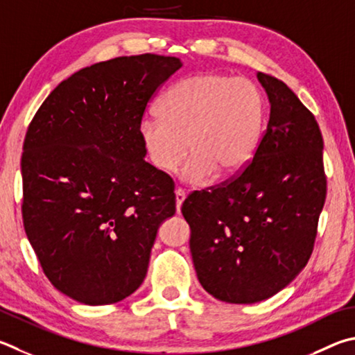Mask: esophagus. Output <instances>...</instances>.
I'll return each instance as SVG.
<instances>
[{
    "label": "esophagus",
    "instance_id": "34e87169",
    "mask_svg": "<svg viewBox=\"0 0 355 355\" xmlns=\"http://www.w3.org/2000/svg\"><path fill=\"white\" fill-rule=\"evenodd\" d=\"M184 198H186V194H184V191L183 189H175V206H177V212L180 214V211H182V205H183V202H184Z\"/></svg>",
    "mask_w": 355,
    "mask_h": 355
}]
</instances>
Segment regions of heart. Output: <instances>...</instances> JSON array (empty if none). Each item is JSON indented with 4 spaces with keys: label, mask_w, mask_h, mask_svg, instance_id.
<instances>
[{
    "label": "heart",
    "mask_w": 355,
    "mask_h": 355,
    "mask_svg": "<svg viewBox=\"0 0 355 355\" xmlns=\"http://www.w3.org/2000/svg\"><path fill=\"white\" fill-rule=\"evenodd\" d=\"M266 122V101L253 82L220 73L183 77L147 116L138 132L157 171L171 173L191 149L182 177L194 188L239 173L253 159Z\"/></svg>",
    "instance_id": "1"
}]
</instances>
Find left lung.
Segmentation results:
<instances>
[{
	"label": "left lung",
	"instance_id": "left-lung-1",
	"mask_svg": "<svg viewBox=\"0 0 355 355\" xmlns=\"http://www.w3.org/2000/svg\"><path fill=\"white\" fill-rule=\"evenodd\" d=\"M257 80L270 119L253 161L230 182L192 192L182 206L200 284L231 304L267 300L300 275L326 200L315 116L284 82L263 73Z\"/></svg>",
	"mask_w": 355,
	"mask_h": 355
}]
</instances>
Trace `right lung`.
I'll list each match as a JSON object with an SVG mask.
<instances>
[{
  "label": "right lung",
  "mask_w": 355,
  "mask_h": 355,
  "mask_svg": "<svg viewBox=\"0 0 355 355\" xmlns=\"http://www.w3.org/2000/svg\"><path fill=\"white\" fill-rule=\"evenodd\" d=\"M177 57L96 63L54 88L23 146V223L44 275L88 306L127 298L146 278L172 178L144 161L139 122Z\"/></svg>",
  "instance_id": "right-lung-1"
}]
</instances>
